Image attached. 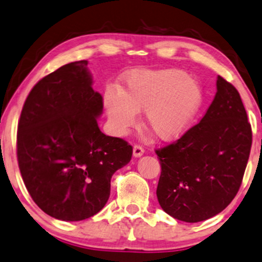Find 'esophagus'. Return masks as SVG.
Returning <instances> with one entry per match:
<instances>
[{
	"label": "esophagus",
	"mask_w": 262,
	"mask_h": 262,
	"mask_svg": "<svg viewBox=\"0 0 262 262\" xmlns=\"http://www.w3.org/2000/svg\"><path fill=\"white\" fill-rule=\"evenodd\" d=\"M143 153H144V149L141 146H138V144H136V146H134V157L135 158L141 157Z\"/></svg>",
	"instance_id": "obj_1"
}]
</instances>
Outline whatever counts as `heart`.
<instances>
[{
    "label": "heart",
    "instance_id": "obj_1",
    "mask_svg": "<svg viewBox=\"0 0 262 262\" xmlns=\"http://www.w3.org/2000/svg\"><path fill=\"white\" fill-rule=\"evenodd\" d=\"M105 108L113 131L125 135L146 112L148 128L161 141L186 134L202 109L204 95L194 79L182 70H136L128 74L121 92H105Z\"/></svg>",
    "mask_w": 262,
    "mask_h": 262
}]
</instances>
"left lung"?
I'll use <instances>...</instances> for the list:
<instances>
[{
  "label": "left lung",
  "instance_id": "left-lung-1",
  "mask_svg": "<svg viewBox=\"0 0 262 262\" xmlns=\"http://www.w3.org/2000/svg\"><path fill=\"white\" fill-rule=\"evenodd\" d=\"M216 89L202 120L156 150L161 165L158 202L173 219L192 224L217 215L233 200L253 141L237 89L221 76Z\"/></svg>",
  "mask_w": 262,
  "mask_h": 262
}]
</instances>
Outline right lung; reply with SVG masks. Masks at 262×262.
Wrapping results in <instances>:
<instances>
[{"label":"right lung","mask_w":262,"mask_h":262,"mask_svg":"<svg viewBox=\"0 0 262 262\" xmlns=\"http://www.w3.org/2000/svg\"><path fill=\"white\" fill-rule=\"evenodd\" d=\"M87 64H66L41 79L18 122L24 185L42 211L62 221H81L101 211L111 195L112 176L132 157L127 142L99 130L103 98L92 89Z\"/></svg>","instance_id":"1"}]
</instances>
